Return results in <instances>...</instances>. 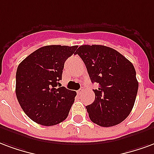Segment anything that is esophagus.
<instances>
[{
	"mask_svg": "<svg viewBox=\"0 0 154 154\" xmlns=\"http://www.w3.org/2000/svg\"><path fill=\"white\" fill-rule=\"evenodd\" d=\"M83 92H84V88H80L78 91H77V93H78L79 94H83Z\"/></svg>",
	"mask_w": 154,
	"mask_h": 154,
	"instance_id": "obj_1",
	"label": "esophagus"
}]
</instances>
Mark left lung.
<instances>
[{"label": "left lung", "mask_w": 154, "mask_h": 154, "mask_svg": "<svg viewBox=\"0 0 154 154\" xmlns=\"http://www.w3.org/2000/svg\"><path fill=\"white\" fill-rule=\"evenodd\" d=\"M92 83L95 100L86 106L92 122L103 127L120 124L134 106L139 83L131 61L113 48L102 45H82L77 49Z\"/></svg>", "instance_id": "left-lung-1"}]
</instances>
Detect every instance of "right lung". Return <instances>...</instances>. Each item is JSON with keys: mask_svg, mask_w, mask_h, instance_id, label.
<instances>
[{"mask_svg": "<svg viewBox=\"0 0 154 154\" xmlns=\"http://www.w3.org/2000/svg\"><path fill=\"white\" fill-rule=\"evenodd\" d=\"M78 46H45L19 65L15 94L24 113L38 124L51 126L68 116L75 91L60 87L64 64Z\"/></svg>", "mask_w": 154, "mask_h": 154, "instance_id": "1", "label": "right lung"}]
</instances>
